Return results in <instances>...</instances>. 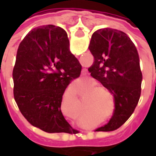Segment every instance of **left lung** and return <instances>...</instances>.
<instances>
[{"label":"left lung","instance_id":"obj_1","mask_svg":"<svg viewBox=\"0 0 156 156\" xmlns=\"http://www.w3.org/2000/svg\"><path fill=\"white\" fill-rule=\"evenodd\" d=\"M88 48L94 58L88 71L114 94L115 102L111 119L98 129L115 130L130 117L140 97L142 73L137 49L127 34L113 28L94 32Z\"/></svg>","mask_w":156,"mask_h":156}]
</instances>
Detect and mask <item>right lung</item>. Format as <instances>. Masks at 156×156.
Returning a JSON list of instances; mask_svg holds the SVG:
<instances>
[{
	"instance_id": "right-lung-1",
	"label": "right lung",
	"mask_w": 156,
	"mask_h": 156,
	"mask_svg": "<svg viewBox=\"0 0 156 156\" xmlns=\"http://www.w3.org/2000/svg\"><path fill=\"white\" fill-rule=\"evenodd\" d=\"M81 69L63 29L46 25L31 30L19 45L12 73L14 98L27 120L48 133L77 131L65 119L61 105Z\"/></svg>"
}]
</instances>
